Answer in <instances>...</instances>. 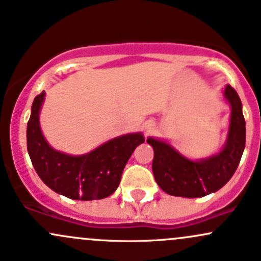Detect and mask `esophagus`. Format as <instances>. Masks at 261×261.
<instances>
[{
	"label": "esophagus",
	"mask_w": 261,
	"mask_h": 261,
	"mask_svg": "<svg viewBox=\"0 0 261 261\" xmlns=\"http://www.w3.org/2000/svg\"><path fill=\"white\" fill-rule=\"evenodd\" d=\"M152 128H154V125H152V123H146V125H145V131H146V133H150V131H151Z\"/></svg>",
	"instance_id": "esophagus-1"
}]
</instances>
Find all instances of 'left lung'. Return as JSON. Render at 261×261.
Here are the masks:
<instances>
[{"label": "left lung", "mask_w": 261, "mask_h": 261, "mask_svg": "<svg viewBox=\"0 0 261 261\" xmlns=\"http://www.w3.org/2000/svg\"><path fill=\"white\" fill-rule=\"evenodd\" d=\"M225 97L231 106V117L227 140L218 154L196 162L187 159L165 141L146 140L154 149L155 181L165 193L187 198L204 197L222 188L238 169L246 141L243 105L231 86H226Z\"/></svg>", "instance_id": "1"}]
</instances>
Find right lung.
I'll return each mask as SVG.
<instances>
[{
    "instance_id": "add662e5",
    "label": "right lung",
    "mask_w": 261,
    "mask_h": 261,
    "mask_svg": "<svg viewBox=\"0 0 261 261\" xmlns=\"http://www.w3.org/2000/svg\"><path fill=\"white\" fill-rule=\"evenodd\" d=\"M44 98L43 91L34 99L26 130L29 155L40 179L50 189L70 199L92 201L111 196L134 150L145 141L143 134L118 136L78 156L57 151L43 136L39 122Z\"/></svg>"
}]
</instances>
